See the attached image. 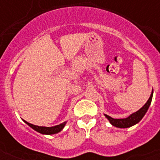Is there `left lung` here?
<instances>
[{"label":"left lung","mask_w":160,"mask_h":160,"mask_svg":"<svg viewBox=\"0 0 160 160\" xmlns=\"http://www.w3.org/2000/svg\"><path fill=\"white\" fill-rule=\"evenodd\" d=\"M152 94L153 92H152L150 98H148V100L147 101V103L142 106V107L137 111L136 112H134L131 115H129L128 118H121V119H115L112 118L110 116L104 114L105 118H107L109 122H111V125H113L114 127L120 128H130L132 126H134L135 124H137L143 118L145 114L147 113L148 108L150 106L152 102Z\"/></svg>","instance_id":"8db88e82"}]
</instances>
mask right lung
I'll list each match as a JSON object with an SVG mask.
<instances>
[{"label":"right lung","instance_id":"right-lung-1","mask_svg":"<svg viewBox=\"0 0 160 160\" xmlns=\"http://www.w3.org/2000/svg\"><path fill=\"white\" fill-rule=\"evenodd\" d=\"M24 122L27 125H29L32 128H33L34 130H36L37 132H38V133L42 134H57V133H59V132L62 130L63 128L65 127V125L67 123V122H64L62 123L59 124V125H56V126H53V127H41V126H37V125H33L32 123H29V122H27L25 120H24Z\"/></svg>","mask_w":160,"mask_h":160}]
</instances>
